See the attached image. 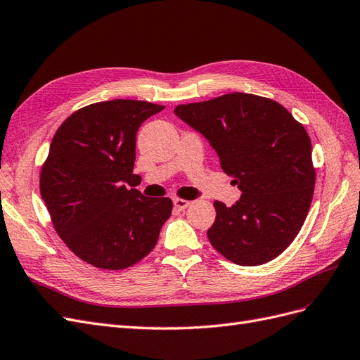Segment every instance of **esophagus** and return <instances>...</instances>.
<instances>
[{
    "label": "esophagus",
    "instance_id": "1",
    "mask_svg": "<svg viewBox=\"0 0 360 360\" xmlns=\"http://www.w3.org/2000/svg\"><path fill=\"white\" fill-rule=\"evenodd\" d=\"M189 204H191V201H188V200H183V198H174V205H176V209H179V210L188 209Z\"/></svg>",
    "mask_w": 360,
    "mask_h": 360
}]
</instances>
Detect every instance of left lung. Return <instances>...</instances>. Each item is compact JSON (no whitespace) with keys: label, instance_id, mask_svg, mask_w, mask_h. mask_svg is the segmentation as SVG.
I'll return each mask as SVG.
<instances>
[{"label":"left lung","instance_id":"8db88e82","mask_svg":"<svg viewBox=\"0 0 360 360\" xmlns=\"http://www.w3.org/2000/svg\"><path fill=\"white\" fill-rule=\"evenodd\" d=\"M174 114L209 139L224 172L242 191L231 207L213 202L212 246L238 266L281 255L299 234L314 195L304 127L281 103L248 93L179 105Z\"/></svg>","mask_w":360,"mask_h":360}]
</instances>
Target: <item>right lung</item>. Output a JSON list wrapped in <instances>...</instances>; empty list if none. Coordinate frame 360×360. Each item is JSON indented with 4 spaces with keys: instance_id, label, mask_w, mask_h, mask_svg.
<instances>
[{
    "instance_id": "right-lung-1",
    "label": "right lung",
    "mask_w": 360,
    "mask_h": 360,
    "mask_svg": "<svg viewBox=\"0 0 360 360\" xmlns=\"http://www.w3.org/2000/svg\"><path fill=\"white\" fill-rule=\"evenodd\" d=\"M163 108L130 99L91 103L53 135L40 171V195L57 234L85 263L123 270L156 246L172 201L147 198L126 183L136 176L138 129Z\"/></svg>"
}]
</instances>
